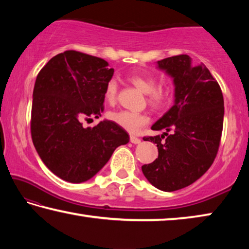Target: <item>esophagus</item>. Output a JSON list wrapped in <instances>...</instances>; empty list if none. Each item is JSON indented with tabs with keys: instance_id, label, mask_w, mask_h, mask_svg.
<instances>
[{
	"instance_id": "34e87169",
	"label": "esophagus",
	"mask_w": 249,
	"mask_h": 249,
	"mask_svg": "<svg viewBox=\"0 0 249 249\" xmlns=\"http://www.w3.org/2000/svg\"><path fill=\"white\" fill-rule=\"evenodd\" d=\"M141 138L138 137H135V136H130V142H133V144H141Z\"/></svg>"
}]
</instances>
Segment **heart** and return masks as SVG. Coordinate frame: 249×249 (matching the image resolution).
I'll use <instances>...</instances> for the list:
<instances>
[{"mask_svg": "<svg viewBox=\"0 0 249 249\" xmlns=\"http://www.w3.org/2000/svg\"><path fill=\"white\" fill-rule=\"evenodd\" d=\"M129 81L133 86L147 95V103L155 109L166 107L171 100V90L168 87L157 86V81L153 75L142 73H134L129 77ZM117 99V82L111 79L107 83L104 91V100L108 104H114ZM108 120L114 122L126 132L136 134L149 123V117L144 113H136L125 111L109 112Z\"/></svg>", "mask_w": 249, "mask_h": 249, "instance_id": "1", "label": "heart"}]
</instances>
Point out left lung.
Here are the masks:
<instances>
[{"instance_id":"obj_1","label":"left lung","mask_w":249,"mask_h":249,"mask_svg":"<svg viewBox=\"0 0 249 249\" xmlns=\"http://www.w3.org/2000/svg\"><path fill=\"white\" fill-rule=\"evenodd\" d=\"M158 68L174 78L176 99L169 111L151 126L166 133L142 138L157 144L158 158L142 170L154 187L171 192L192 184L212 166L220 147L224 100L209 69L203 64L193 66L188 54L159 60Z\"/></svg>"}]
</instances>
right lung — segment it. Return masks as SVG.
<instances>
[{
    "instance_id": "right-lung-1",
    "label": "right lung",
    "mask_w": 249,
    "mask_h": 249,
    "mask_svg": "<svg viewBox=\"0 0 249 249\" xmlns=\"http://www.w3.org/2000/svg\"><path fill=\"white\" fill-rule=\"evenodd\" d=\"M102 58L75 50L53 57L39 71L33 92L31 134L46 167L62 180L80 183L102 169L127 132L112 121L83 127L99 119L104 91L114 69Z\"/></svg>"
}]
</instances>
